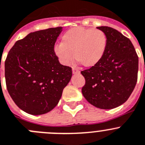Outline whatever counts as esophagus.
Listing matches in <instances>:
<instances>
[{"instance_id":"1","label":"esophagus","mask_w":145,"mask_h":145,"mask_svg":"<svg viewBox=\"0 0 145 145\" xmlns=\"http://www.w3.org/2000/svg\"><path fill=\"white\" fill-rule=\"evenodd\" d=\"M72 73L73 74H79L80 70L78 69L75 68V67H72Z\"/></svg>"}]
</instances>
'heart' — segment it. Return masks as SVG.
Here are the masks:
<instances>
[{
    "label": "heart",
    "mask_w": 145,
    "mask_h": 145,
    "mask_svg": "<svg viewBox=\"0 0 145 145\" xmlns=\"http://www.w3.org/2000/svg\"><path fill=\"white\" fill-rule=\"evenodd\" d=\"M108 46V37L101 30L76 27L66 31L61 44L54 46L59 62L67 65L75 59L82 65L92 67L101 62ZM74 56H73V53Z\"/></svg>",
    "instance_id": "obj_1"
}]
</instances>
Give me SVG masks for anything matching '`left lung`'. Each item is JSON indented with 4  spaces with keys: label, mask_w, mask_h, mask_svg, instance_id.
I'll return each mask as SVG.
<instances>
[{
    "label": "left lung",
    "mask_w": 145,
    "mask_h": 145,
    "mask_svg": "<svg viewBox=\"0 0 145 145\" xmlns=\"http://www.w3.org/2000/svg\"><path fill=\"white\" fill-rule=\"evenodd\" d=\"M108 37V46L97 65L81 71L85 99L97 108L111 109L129 98L137 81L139 59L131 41L116 29L98 26Z\"/></svg>",
    "instance_id": "8db88e82"
}]
</instances>
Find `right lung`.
Masks as SVG:
<instances>
[{
  "instance_id": "1",
  "label": "right lung",
  "mask_w": 145,
  "mask_h": 145,
  "mask_svg": "<svg viewBox=\"0 0 145 145\" xmlns=\"http://www.w3.org/2000/svg\"><path fill=\"white\" fill-rule=\"evenodd\" d=\"M62 30L59 26L30 33L14 44L5 61L8 92L29 114L52 110L71 79L72 68L61 65L54 51Z\"/></svg>"
}]
</instances>
